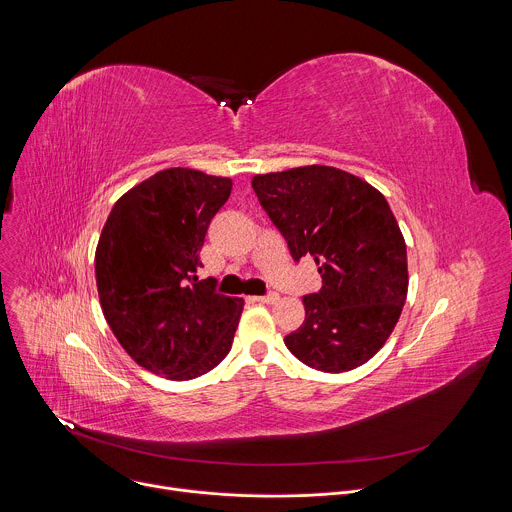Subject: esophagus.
Wrapping results in <instances>:
<instances>
[{"label":"esophagus","mask_w":512,"mask_h":512,"mask_svg":"<svg viewBox=\"0 0 512 512\" xmlns=\"http://www.w3.org/2000/svg\"><path fill=\"white\" fill-rule=\"evenodd\" d=\"M251 300L257 302V304H275L279 300V296L277 294H267V296H255Z\"/></svg>","instance_id":"34e87169"}]
</instances>
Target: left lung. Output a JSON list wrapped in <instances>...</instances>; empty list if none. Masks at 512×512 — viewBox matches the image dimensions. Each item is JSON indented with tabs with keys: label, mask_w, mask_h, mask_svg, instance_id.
Masks as SVG:
<instances>
[{
	"label": "left lung",
	"mask_w": 512,
	"mask_h": 512,
	"mask_svg": "<svg viewBox=\"0 0 512 512\" xmlns=\"http://www.w3.org/2000/svg\"><path fill=\"white\" fill-rule=\"evenodd\" d=\"M251 186L291 257L312 255L322 275L285 346L322 373L360 367L387 342L407 298V247L389 202L330 166L257 174Z\"/></svg>",
	"instance_id": "1"
}]
</instances>
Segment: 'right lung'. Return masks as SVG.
I'll return each mask as SVG.
<instances>
[{"instance_id": "add662e5", "label": "right lung", "mask_w": 512, "mask_h": 512, "mask_svg": "<svg viewBox=\"0 0 512 512\" xmlns=\"http://www.w3.org/2000/svg\"><path fill=\"white\" fill-rule=\"evenodd\" d=\"M231 188V178L162 170L125 192L103 227L95 275L105 320L154 375L196 379L233 346L245 302L196 275L208 225Z\"/></svg>"}]
</instances>
